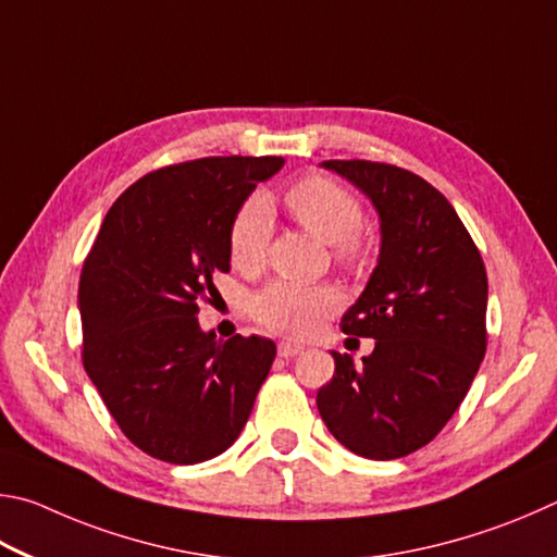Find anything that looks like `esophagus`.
Masks as SVG:
<instances>
[{
  "instance_id": "1",
  "label": "esophagus",
  "mask_w": 557,
  "mask_h": 557,
  "mask_svg": "<svg viewBox=\"0 0 557 557\" xmlns=\"http://www.w3.org/2000/svg\"><path fill=\"white\" fill-rule=\"evenodd\" d=\"M304 352V347L300 345H296V343H278V357H284V359H288V357H296V355H300Z\"/></svg>"
}]
</instances>
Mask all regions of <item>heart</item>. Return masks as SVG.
<instances>
[{"label": "heart", "mask_w": 557, "mask_h": 557, "mask_svg": "<svg viewBox=\"0 0 557 557\" xmlns=\"http://www.w3.org/2000/svg\"><path fill=\"white\" fill-rule=\"evenodd\" d=\"M288 212L315 237L333 244V253L343 267H359L367 257V244L357 230L362 227V205L343 183L327 175H306L284 195ZM271 210L259 195L244 200L234 210L227 227L230 259L242 271L263 263L271 237ZM343 294L330 284H298L273 278L249 300L251 318L276 335L308 337L325 318L337 313Z\"/></svg>", "instance_id": "obj_1"}]
</instances>
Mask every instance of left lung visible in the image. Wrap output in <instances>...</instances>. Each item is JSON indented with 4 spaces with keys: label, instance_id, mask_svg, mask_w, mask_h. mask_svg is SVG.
<instances>
[{
    "label": "left lung",
    "instance_id": "left-lung-1",
    "mask_svg": "<svg viewBox=\"0 0 557 557\" xmlns=\"http://www.w3.org/2000/svg\"><path fill=\"white\" fill-rule=\"evenodd\" d=\"M323 165L372 198L382 253L339 323L374 337V352L362 364L333 352L318 411L347 450L396 460L431 443L470 392L486 352V269L453 205L421 175L359 159Z\"/></svg>",
    "mask_w": 557,
    "mask_h": 557
}]
</instances>
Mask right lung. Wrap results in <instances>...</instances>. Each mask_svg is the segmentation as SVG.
Here are the masks:
<instances>
[{
  "instance_id": "add662e5",
  "label": "right lung",
  "mask_w": 557,
  "mask_h": 557,
  "mask_svg": "<svg viewBox=\"0 0 557 557\" xmlns=\"http://www.w3.org/2000/svg\"><path fill=\"white\" fill-rule=\"evenodd\" d=\"M281 156H210L146 173L114 200L81 271L83 364L107 411L156 460L198 465L237 441L276 345L202 333L230 271L227 227Z\"/></svg>"
}]
</instances>
